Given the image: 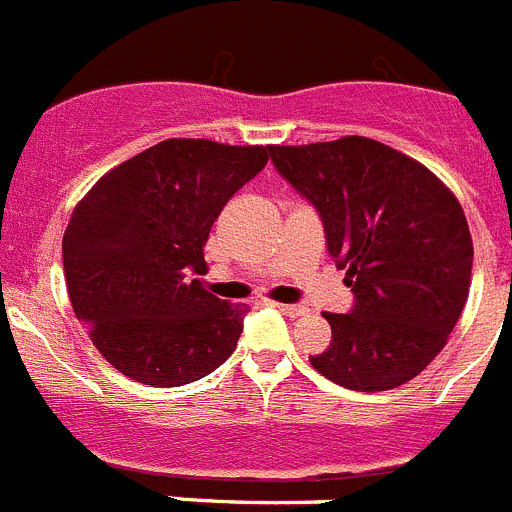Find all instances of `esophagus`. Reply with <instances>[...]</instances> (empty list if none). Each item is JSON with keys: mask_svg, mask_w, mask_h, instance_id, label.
Returning a JSON list of instances; mask_svg holds the SVG:
<instances>
[{"mask_svg": "<svg viewBox=\"0 0 512 512\" xmlns=\"http://www.w3.org/2000/svg\"><path fill=\"white\" fill-rule=\"evenodd\" d=\"M274 307H277L282 315H289V318H300V315L307 312L305 305H284V302H274Z\"/></svg>", "mask_w": 512, "mask_h": 512, "instance_id": "obj_1", "label": "esophagus"}]
</instances>
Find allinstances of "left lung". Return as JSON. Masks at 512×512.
<instances>
[{"label": "left lung", "mask_w": 512, "mask_h": 512, "mask_svg": "<svg viewBox=\"0 0 512 512\" xmlns=\"http://www.w3.org/2000/svg\"><path fill=\"white\" fill-rule=\"evenodd\" d=\"M269 156L318 210L354 292L346 315H323L333 338L310 364L359 392L418 377L467 305L474 248L459 200L423 164L361 135L271 146Z\"/></svg>", "instance_id": "1"}]
</instances>
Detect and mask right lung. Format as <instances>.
Returning <instances> with one entry per match:
<instances>
[{"label": "right lung", "mask_w": 512, "mask_h": 512, "mask_svg": "<svg viewBox=\"0 0 512 512\" xmlns=\"http://www.w3.org/2000/svg\"><path fill=\"white\" fill-rule=\"evenodd\" d=\"M271 146L161 140L104 174L63 235L76 318L117 372L179 387L235 351L246 310L210 295L205 243L228 200L269 161Z\"/></svg>", "instance_id": "1"}]
</instances>
